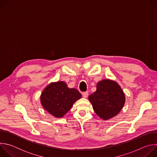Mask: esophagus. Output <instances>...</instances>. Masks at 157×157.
<instances>
[{
	"instance_id": "esophagus-1",
	"label": "esophagus",
	"mask_w": 157,
	"mask_h": 157,
	"mask_svg": "<svg viewBox=\"0 0 157 157\" xmlns=\"http://www.w3.org/2000/svg\"><path fill=\"white\" fill-rule=\"evenodd\" d=\"M82 96H83V98H86L87 96H88V94H89V93H88V92L87 91H86V92H84V93H82Z\"/></svg>"
}]
</instances>
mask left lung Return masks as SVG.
<instances>
[{"label": "left lung", "mask_w": 157, "mask_h": 157, "mask_svg": "<svg viewBox=\"0 0 157 157\" xmlns=\"http://www.w3.org/2000/svg\"><path fill=\"white\" fill-rule=\"evenodd\" d=\"M96 114L104 121L117 116L125 102V96L120 85L114 80L98 82L96 91L89 96Z\"/></svg>", "instance_id": "8db88e82"}]
</instances>
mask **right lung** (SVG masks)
Wrapping results in <instances>:
<instances>
[{"label":"right lung","mask_w":157,"mask_h":157,"mask_svg":"<svg viewBox=\"0 0 157 157\" xmlns=\"http://www.w3.org/2000/svg\"><path fill=\"white\" fill-rule=\"evenodd\" d=\"M80 98L81 94L76 89L69 88L64 81H57L50 83L43 89L40 102L49 114L61 118Z\"/></svg>","instance_id":"obj_1"}]
</instances>
